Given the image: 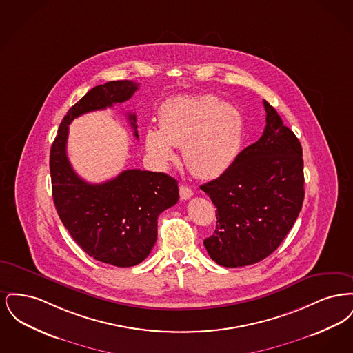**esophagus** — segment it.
<instances>
[{"label": "esophagus", "mask_w": 353, "mask_h": 353, "mask_svg": "<svg viewBox=\"0 0 353 353\" xmlns=\"http://www.w3.org/2000/svg\"><path fill=\"white\" fill-rule=\"evenodd\" d=\"M193 196V192L190 188L185 186V185H180V197L181 200H189Z\"/></svg>", "instance_id": "34e87169"}]
</instances>
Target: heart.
Returning a JSON list of instances; mask_svg holds the SVG:
<instances>
[{
	"label": "heart",
	"instance_id": "obj_1",
	"mask_svg": "<svg viewBox=\"0 0 353 353\" xmlns=\"http://www.w3.org/2000/svg\"><path fill=\"white\" fill-rule=\"evenodd\" d=\"M159 125L145 134L147 152L159 165L174 161L172 145L183 147L186 167L197 176L213 177L233 163L239 148L241 118L213 95L164 103Z\"/></svg>",
	"mask_w": 353,
	"mask_h": 353
}]
</instances>
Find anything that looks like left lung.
I'll list each match as a JSON object with an SVG mask.
<instances>
[{
    "label": "left lung",
    "instance_id": "obj_1",
    "mask_svg": "<svg viewBox=\"0 0 353 353\" xmlns=\"http://www.w3.org/2000/svg\"><path fill=\"white\" fill-rule=\"evenodd\" d=\"M266 127L219 179L201 185L216 205V230L203 245L223 268L256 263L275 252L304 200L302 145L263 101Z\"/></svg>",
    "mask_w": 353,
    "mask_h": 353
}]
</instances>
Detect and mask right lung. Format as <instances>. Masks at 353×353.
<instances>
[{
    "mask_svg": "<svg viewBox=\"0 0 353 353\" xmlns=\"http://www.w3.org/2000/svg\"><path fill=\"white\" fill-rule=\"evenodd\" d=\"M132 81H115L90 90L63 118L51 145L52 200L72 239L94 259L118 268L143 262L157 239V219L179 201L177 180L161 172L128 169L103 184H88L68 161V124L78 117L131 99ZM128 120L137 139L136 115Z\"/></svg>",
    "mask_w": 353,
    "mask_h": 353,
    "instance_id": "add662e5",
    "label": "right lung"
}]
</instances>
